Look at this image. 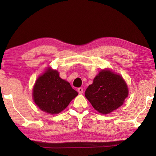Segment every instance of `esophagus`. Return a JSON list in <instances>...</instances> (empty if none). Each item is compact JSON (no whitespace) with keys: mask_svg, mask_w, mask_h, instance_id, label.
Here are the masks:
<instances>
[{"mask_svg":"<svg viewBox=\"0 0 156 156\" xmlns=\"http://www.w3.org/2000/svg\"><path fill=\"white\" fill-rule=\"evenodd\" d=\"M78 91L79 94H82L83 93V89L82 88V87H79V88L78 89Z\"/></svg>","mask_w":156,"mask_h":156,"instance_id":"34e87169","label":"esophagus"}]
</instances>
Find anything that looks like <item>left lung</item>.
I'll return each instance as SVG.
<instances>
[{
  "label": "left lung",
  "instance_id": "1",
  "mask_svg": "<svg viewBox=\"0 0 156 156\" xmlns=\"http://www.w3.org/2000/svg\"><path fill=\"white\" fill-rule=\"evenodd\" d=\"M128 96L127 86L120 76L101 71L85 91V97L98 112L107 114L120 107Z\"/></svg>",
  "mask_w": 156,
  "mask_h": 156
}]
</instances>
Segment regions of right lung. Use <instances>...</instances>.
Returning <instances> with one entry per match:
<instances>
[{
  "label": "right lung",
  "instance_id": "1",
  "mask_svg": "<svg viewBox=\"0 0 156 156\" xmlns=\"http://www.w3.org/2000/svg\"><path fill=\"white\" fill-rule=\"evenodd\" d=\"M78 95L68 82L60 78L56 70L49 69L37 79L34 87L33 97L41 110L56 114L68 106Z\"/></svg>",
  "mask_w": 156,
  "mask_h": 156
}]
</instances>
